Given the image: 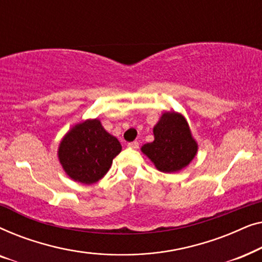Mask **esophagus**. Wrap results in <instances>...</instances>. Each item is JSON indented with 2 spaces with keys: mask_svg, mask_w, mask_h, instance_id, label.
Returning <instances> with one entry per match:
<instances>
[{
  "mask_svg": "<svg viewBox=\"0 0 262 262\" xmlns=\"http://www.w3.org/2000/svg\"><path fill=\"white\" fill-rule=\"evenodd\" d=\"M127 146H128V148H130V149L137 150V149L139 148V143H138V142H131V143H128Z\"/></svg>",
  "mask_w": 262,
  "mask_h": 262,
  "instance_id": "1",
  "label": "esophagus"
}]
</instances>
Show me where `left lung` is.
Returning <instances> with one entry per match:
<instances>
[{"instance_id":"8db88e82","label":"left lung","mask_w":262,"mask_h":262,"mask_svg":"<svg viewBox=\"0 0 262 262\" xmlns=\"http://www.w3.org/2000/svg\"><path fill=\"white\" fill-rule=\"evenodd\" d=\"M154 142L142 146V152L163 173H175L187 167L198 151L185 117L177 112H164L154 126Z\"/></svg>"}]
</instances>
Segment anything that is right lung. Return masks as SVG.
<instances>
[{"mask_svg":"<svg viewBox=\"0 0 262 262\" xmlns=\"http://www.w3.org/2000/svg\"><path fill=\"white\" fill-rule=\"evenodd\" d=\"M120 151L119 141L102 127L99 119H87L75 125L64 136L58 148V159L68 177L92 185L103 178Z\"/></svg>","mask_w":262,"mask_h":262,"instance_id":"right-lung-1","label":"right lung"}]
</instances>
